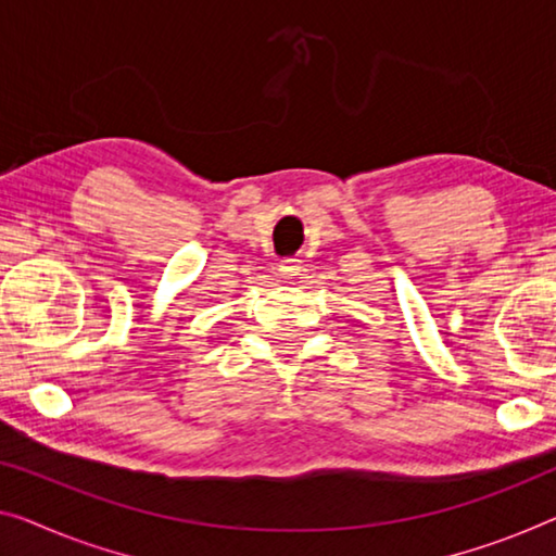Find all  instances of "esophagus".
<instances>
[{
  "label": "esophagus",
  "instance_id": "obj_1",
  "mask_svg": "<svg viewBox=\"0 0 556 556\" xmlns=\"http://www.w3.org/2000/svg\"><path fill=\"white\" fill-rule=\"evenodd\" d=\"M301 261H295V258H288V261H283L280 263V276L283 278H293V276H301Z\"/></svg>",
  "mask_w": 556,
  "mask_h": 556
}]
</instances>
